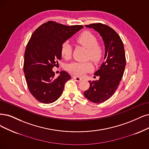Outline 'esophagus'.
I'll return each mask as SVG.
<instances>
[{"instance_id": "esophagus-1", "label": "esophagus", "mask_w": 149, "mask_h": 149, "mask_svg": "<svg viewBox=\"0 0 149 149\" xmlns=\"http://www.w3.org/2000/svg\"><path fill=\"white\" fill-rule=\"evenodd\" d=\"M73 78L77 81H80L82 80V79L81 77H77V76H73Z\"/></svg>"}]
</instances>
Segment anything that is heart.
Returning <instances> with one entry per match:
<instances>
[{"label": "heart", "mask_w": 149, "mask_h": 149, "mask_svg": "<svg viewBox=\"0 0 149 149\" xmlns=\"http://www.w3.org/2000/svg\"><path fill=\"white\" fill-rule=\"evenodd\" d=\"M76 42L87 49L86 58L95 63H99L104 55V48L97 43L96 36L88 31H85L76 37ZM72 53V48L68 42L63 43L61 48V54L65 59H69ZM93 69L90 62H73L67 65L69 72L77 76H81Z\"/></svg>", "instance_id": "b5f03b06"}]
</instances>
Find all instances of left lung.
<instances>
[{"label": "left lung", "mask_w": 149, "mask_h": 149, "mask_svg": "<svg viewBox=\"0 0 149 149\" xmlns=\"http://www.w3.org/2000/svg\"><path fill=\"white\" fill-rule=\"evenodd\" d=\"M85 26L100 33L105 46V55L100 69L95 73L100 79L89 81L90 88L84 95L93 102L102 103L114 94L123 77L126 65L124 46L118 34L109 26L94 23Z\"/></svg>", "instance_id": "1"}]
</instances>
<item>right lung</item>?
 <instances>
[{"label": "right lung", "mask_w": 149, "mask_h": 149, "mask_svg": "<svg viewBox=\"0 0 149 149\" xmlns=\"http://www.w3.org/2000/svg\"><path fill=\"white\" fill-rule=\"evenodd\" d=\"M83 27L49 21L33 32L26 48L23 68L27 87L37 101L50 104L62 95L70 75L63 70L56 78L52 69L61 59L63 43Z\"/></svg>", "instance_id": "add662e5"}]
</instances>
